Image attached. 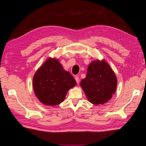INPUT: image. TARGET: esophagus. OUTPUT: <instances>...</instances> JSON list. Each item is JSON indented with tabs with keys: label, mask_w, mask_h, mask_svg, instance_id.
Instances as JSON below:
<instances>
[{
	"label": "esophagus",
	"mask_w": 146,
	"mask_h": 146,
	"mask_svg": "<svg viewBox=\"0 0 146 146\" xmlns=\"http://www.w3.org/2000/svg\"><path fill=\"white\" fill-rule=\"evenodd\" d=\"M75 79H76L77 83L78 84L79 82H80V79H79V77L78 76H76V77H75Z\"/></svg>",
	"instance_id": "esophagus-1"
}]
</instances>
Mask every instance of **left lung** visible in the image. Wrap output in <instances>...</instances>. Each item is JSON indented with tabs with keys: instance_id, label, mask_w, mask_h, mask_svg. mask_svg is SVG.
<instances>
[{
	"instance_id": "8db88e82",
	"label": "left lung",
	"mask_w": 146,
	"mask_h": 146,
	"mask_svg": "<svg viewBox=\"0 0 146 146\" xmlns=\"http://www.w3.org/2000/svg\"><path fill=\"white\" fill-rule=\"evenodd\" d=\"M117 84L115 74L105 60L93 61L89 64L86 76L80 86L89 102L92 104H104L111 99Z\"/></svg>"
}]
</instances>
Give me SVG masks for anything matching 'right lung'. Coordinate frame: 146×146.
<instances>
[{"label": "right lung", "mask_w": 146, "mask_h": 146, "mask_svg": "<svg viewBox=\"0 0 146 146\" xmlns=\"http://www.w3.org/2000/svg\"><path fill=\"white\" fill-rule=\"evenodd\" d=\"M76 81L65 70L58 59L49 58L35 72L33 87L36 98L48 106L64 101L68 91L76 85Z\"/></svg>", "instance_id": "add662e5"}]
</instances>
